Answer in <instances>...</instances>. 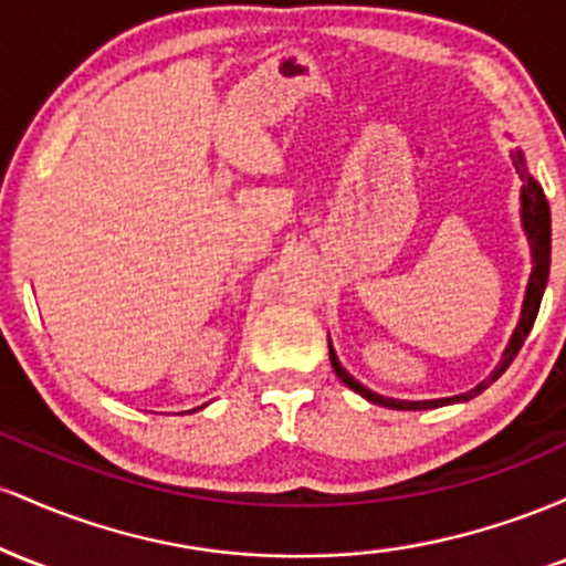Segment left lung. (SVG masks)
Here are the masks:
<instances>
[{
  "label": "left lung",
  "instance_id": "left-lung-1",
  "mask_svg": "<svg viewBox=\"0 0 566 566\" xmlns=\"http://www.w3.org/2000/svg\"><path fill=\"white\" fill-rule=\"evenodd\" d=\"M511 159H513V167H516V172H518V180H522V197H518V201H522V210H518V212H522L524 237H527V242H530L532 271H530V279H527V290H524L522 314H518L516 327H513V333L509 337V343H505L503 354H500V361L495 365V369H492V373L486 375L482 382H476V386H473L471 391H465V394L444 396V399H423V401L391 399V396L375 394V391H369L367 386H361V382L356 380L354 375H350L348 369L340 365V359H337V354L333 348V340H329V361H333L335 375L343 382H346L350 391L365 396L369 405H380V407H388V409H433V407H444V405H458V401H469V399H473V396L486 391V388H490L492 382H495L500 375L509 369L511 361L516 359L522 343L527 340L532 324H535L537 308H541L545 284H548V271H551V210H548V199H545L541 184H537V180L532 178L530 170H527V161H524L522 148L511 151Z\"/></svg>",
  "mask_w": 566,
  "mask_h": 566
}]
</instances>
